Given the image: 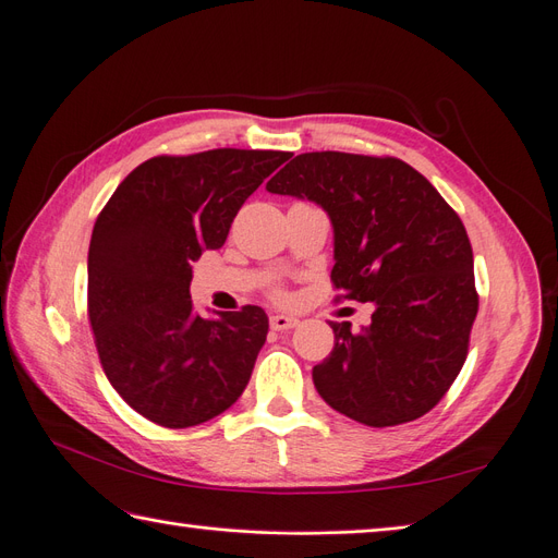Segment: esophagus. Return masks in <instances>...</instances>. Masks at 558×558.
I'll list each match as a JSON object with an SVG mask.
<instances>
[{
	"mask_svg": "<svg viewBox=\"0 0 558 558\" xmlns=\"http://www.w3.org/2000/svg\"><path fill=\"white\" fill-rule=\"evenodd\" d=\"M298 324H300V320L295 316L269 314V328H272V330H289V328H295Z\"/></svg>",
	"mask_w": 558,
	"mask_h": 558,
	"instance_id": "1",
	"label": "esophagus"
}]
</instances>
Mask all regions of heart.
Listing matches in <instances>:
<instances>
[{
    "mask_svg": "<svg viewBox=\"0 0 558 558\" xmlns=\"http://www.w3.org/2000/svg\"><path fill=\"white\" fill-rule=\"evenodd\" d=\"M269 295H272L277 302H286V300H289V291L281 289V286H275V289L269 291Z\"/></svg>",
    "mask_w": 558,
    "mask_h": 558,
    "instance_id": "b5f03b06",
    "label": "heart"
}]
</instances>
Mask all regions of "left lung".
I'll return each mask as SVG.
<instances>
[{
  "label": "left lung",
  "mask_w": 558,
  "mask_h": 558,
  "mask_svg": "<svg viewBox=\"0 0 558 558\" xmlns=\"http://www.w3.org/2000/svg\"><path fill=\"white\" fill-rule=\"evenodd\" d=\"M307 197L335 228L337 300L373 302V324H330L314 365L318 396L359 424H408L445 398L468 359L480 310L465 226L435 185L391 156L300 154L267 181Z\"/></svg>",
  "instance_id": "8db88e82"
}]
</instances>
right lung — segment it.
<instances>
[{"mask_svg": "<svg viewBox=\"0 0 558 558\" xmlns=\"http://www.w3.org/2000/svg\"><path fill=\"white\" fill-rule=\"evenodd\" d=\"M291 158L286 150L214 148L156 156L99 211L88 251V318L99 363L134 412L191 428L246 388L267 337L260 307L202 318L191 263L223 246L246 197Z\"/></svg>", "mask_w": 558, "mask_h": 558, "instance_id": "1", "label": "right lung"}]
</instances>
